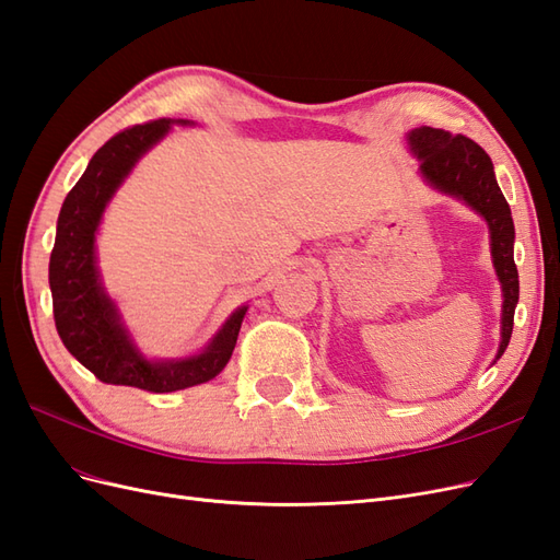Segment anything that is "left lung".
I'll use <instances>...</instances> for the list:
<instances>
[{"mask_svg":"<svg viewBox=\"0 0 560 560\" xmlns=\"http://www.w3.org/2000/svg\"><path fill=\"white\" fill-rule=\"evenodd\" d=\"M406 144L420 161V177L434 191L463 200L486 219L490 233V257L502 284V319L500 348L495 362L510 346L514 329V311L518 303V270L514 264V219L510 202L502 196L493 161L486 151L465 135L420 126L406 132Z\"/></svg>","mask_w":560,"mask_h":560,"instance_id":"1","label":"left lung"}]
</instances>
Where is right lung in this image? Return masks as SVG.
Instances as JSON below:
<instances>
[{
  "instance_id": "1",
  "label": "right lung",
  "mask_w": 560,
  "mask_h": 560,
  "mask_svg": "<svg viewBox=\"0 0 560 560\" xmlns=\"http://www.w3.org/2000/svg\"><path fill=\"white\" fill-rule=\"evenodd\" d=\"M173 126H194V121L159 118L144 126H132L95 151L86 173L62 202L48 264L56 329L65 348L103 383L130 385L149 393H175L219 376L231 360L247 313V306L235 308L208 346L189 358L151 360L132 341L121 313L103 284L95 254L103 214L132 167Z\"/></svg>"
}]
</instances>
